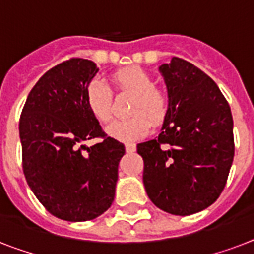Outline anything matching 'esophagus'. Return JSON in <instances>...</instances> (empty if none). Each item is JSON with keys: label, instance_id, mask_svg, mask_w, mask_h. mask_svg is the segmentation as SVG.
I'll use <instances>...</instances> for the list:
<instances>
[{"label": "esophagus", "instance_id": "34e87169", "mask_svg": "<svg viewBox=\"0 0 254 254\" xmlns=\"http://www.w3.org/2000/svg\"><path fill=\"white\" fill-rule=\"evenodd\" d=\"M135 149H137L135 143H131V142L125 143V150H127V153H133V151H135Z\"/></svg>", "mask_w": 254, "mask_h": 254}]
</instances>
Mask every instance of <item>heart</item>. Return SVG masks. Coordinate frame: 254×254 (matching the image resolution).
I'll return each mask as SVG.
<instances>
[{
    "label": "heart",
    "instance_id": "obj_1",
    "mask_svg": "<svg viewBox=\"0 0 254 254\" xmlns=\"http://www.w3.org/2000/svg\"><path fill=\"white\" fill-rule=\"evenodd\" d=\"M111 80L119 92L133 95L130 117L116 120L109 124L107 133L120 141H133L149 134L151 124L159 127L166 120L170 109L169 96L163 89L155 87L153 77L141 67H127L111 75ZM85 104L100 123L112 119L113 92L103 80L95 79L85 89Z\"/></svg>",
    "mask_w": 254,
    "mask_h": 254
}]
</instances>
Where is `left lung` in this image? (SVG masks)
I'll return each mask as SVG.
<instances>
[{"label": "left lung", "mask_w": 254, "mask_h": 254, "mask_svg": "<svg viewBox=\"0 0 254 254\" xmlns=\"http://www.w3.org/2000/svg\"><path fill=\"white\" fill-rule=\"evenodd\" d=\"M170 109L158 138L137 145L143 185L158 208L187 216L209 207L224 190L235 155L233 119L216 83L174 57L159 67Z\"/></svg>", "instance_id": "obj_1"}]
</instances>
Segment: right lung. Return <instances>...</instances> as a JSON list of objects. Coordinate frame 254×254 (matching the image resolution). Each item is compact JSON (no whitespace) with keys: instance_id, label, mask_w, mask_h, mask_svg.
I'll return each instance as SVG.
<instances>
[{"instance_id":"right-lung-1","label":"right lung","mask_w":254,"mask_h":254,"mask_svg":"<svg viewBox=\"0 0 254 254\" xmlns=\"http://www.w3.org/2000/svg\"><path fill=\"white\" fill-rule=\"evenodd\" d=\"M97 71L81 58L55 65L30 91L19 119L27 185L62 220H92L115 199L125 147L104 133L85 104V89ZM92 138L103 141L91 148L81 145Z\"/></svg>"}]
</instances>
